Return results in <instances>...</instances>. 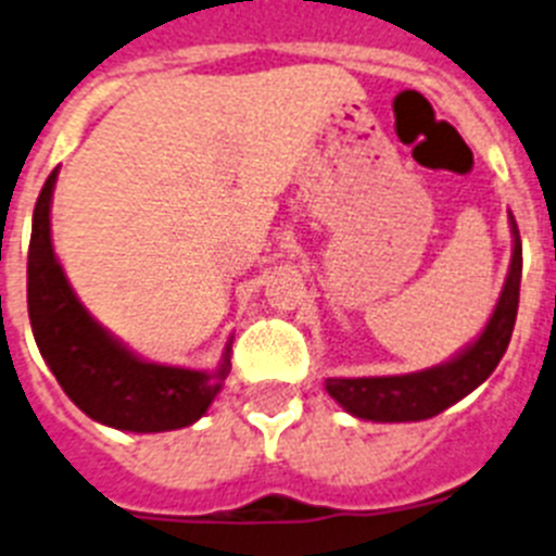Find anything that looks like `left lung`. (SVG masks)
<instances>
[{"label": "left lung", "mask_w": 556, "mask_h": 556, "mask_svg": "<svg viewBox=\"0 0 556 556\" xmlns=\"http://www.w3.org/2000/svg\"><path fill=\"white\" fill-rule=\"evenodd\" d=\"M508 226H511V263H508L501 300L494 305L483 333L472 344H466L460 353H455L450 362L427 367V370L404 372V376L325 379V390L339 407L365 421H427L452 404H458L464 395L472 393L475 387L492 376L515 330L520 274H523V245H520V231L511 214H508Z\"/></svg>", "instance_id": "left-lung-1"}]
</instances>
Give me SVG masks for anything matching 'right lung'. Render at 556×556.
<instances>
[{"mask_svg":"<svg viewBox=\"0 0 556 556\" xmlns=\"http://www.w3.org/2000/svg\"><path fill=\"white\" fill-rule=\"evenodd\" d=\"M59 169L41 186L27 251V314L41 358L70 401L92 421L124 432H169L194 424L212 407L231 370V339L217 370L147 362L101 328L55 260L50 203Z\"/></svg>","mask_w":556,"mask_h":556,"instance_id":"right-lung-1","label":"right lung"}]
</instances>
